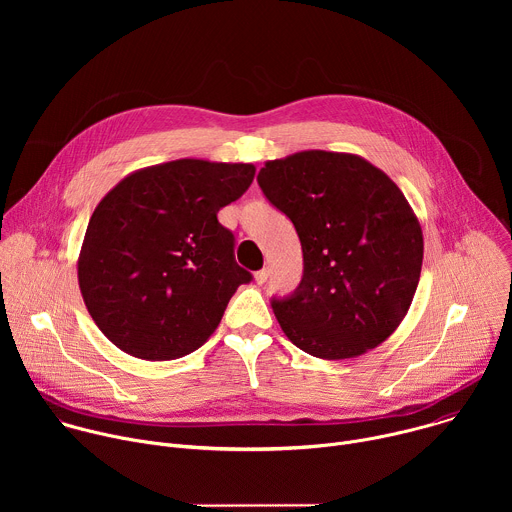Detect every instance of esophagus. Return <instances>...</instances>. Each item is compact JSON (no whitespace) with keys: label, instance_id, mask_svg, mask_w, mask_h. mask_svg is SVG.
Returning <instances> with one entry per match:
<instances>
[{"label":"esophagus","instance_id":"obj_1","mask_svg":"<svg viewBox=\"0 0 512 512\" xmlns=\"http://www.w3.org/2000/svg\"><path fill=\"white\" fill-rule=\"evenodd\" d=\"M267 277H269V269H267V267H265V269H259V271L255 273V281H257V283H265Z\"/></svg>","mask_w":512,"mask_h":512}]
</instances>
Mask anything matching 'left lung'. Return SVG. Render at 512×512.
Listing matches in <instances>:
<instances>
[{"label": "left lung", "mask_w": 512, "mask_h": 512, "mask_svg": "<svg viewBox=\"0 0 512 512\" xmlns=\"http://www.w3.org/2000/svg\"><path fill=\"white\" fill-rule=\"evenodd\" d=\"M257 182L296 227L300 287L271 308L283 334L324 360L354 358L403 322L421 275L423 233L399 186L354 154L269 160Z\"/></svg>", "instance_id": "obj_1"}]
</instances>
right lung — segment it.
<instances>
[{
    "mask_svg": "<svg viewBox=\"0 0 512 512\" xmlns=\"http://www.w3.org/2000/svg\"><path fill=\"white\" fill-rule=\"evenodd\" d=\"M255 178L253 164L182 158L125 176L97 204L79 255V287L99 330L141 360L200 348L251 273L218 210Z\"/></svg>",
    "mask_w": 512,
    "mask_h": 512,
    "instance_id": "1",
    "label": "right lung"
}]
</instances>
